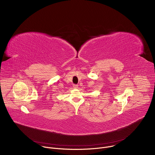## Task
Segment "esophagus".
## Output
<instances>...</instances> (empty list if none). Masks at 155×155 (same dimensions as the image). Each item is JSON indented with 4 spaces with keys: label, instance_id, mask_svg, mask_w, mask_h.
<instances>
[{
    "label": "esophagus",
    "instance_id": "esophagus-1",
    "mask_svg": "<svg viewBox=\"0 0 155 155\" xmlns=\"http://www.w3.org/2000/svg\"><path fill=\"white\" fill-rule=\"evenodd\" d=\"M73 87H74V88H75V89H77V88L78 87V85H77V84H74V85H73Z\"/></svg>",
    "mask_w": 155,
    "mask_h": 155
}]
</instances>
